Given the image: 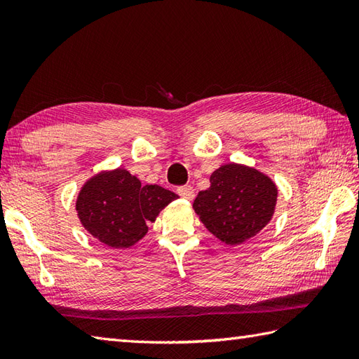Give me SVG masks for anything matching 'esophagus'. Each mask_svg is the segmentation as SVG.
<instances>
[{
	"label": "esophagus",
	"instance_id": "esophagus-1",
	"mask_svg": "<svg viewBox=\"0 0 359 359\" xmlns=\"http://www.w3.org/2000/svg\"><path fill=\"white\" fill-rule=\"evenodd\" d=\"M177 193H179L180 198L185 199V201H191L194 198V189H193V187H189V185L177 188Z\"/></svg>",
	"mask_w": 359,
	"mask_h": 359
}]
</instances>
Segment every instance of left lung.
<instances>
[{
    "label": "left lung",
    "instance_id": "obj_1",
    "mask_svg": "<svg viewBox=\"0 0 359 359\" xmlns=\"http://www.w3.org/2000/svg\"><path fill=\"white\" fill-rule=\"evenodd\" d=\"M278 188L254 166L227 163L210 175V187L193 202L203 226L227 245H240L259 233L273 217Z\"/></svg>",
    "mask_w": 359,
    "mask_h": 359
}]
</instances>
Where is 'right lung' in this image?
I'll list each match as a JSON object with an SVG mask.
<instances>
[{
	"label": "right lung",
	"mask_w": 359,
	"mask_h": 359,
	"mask_svg": "<svg viewBox=\"0 0 359 359\" xmlns=\"http://www.w3.org/2000/svg\"><path fill=\"white\" fill-rule=\"evenodd\" d=\"M179 196L158 185H142L124 168L91 175L77 193V217L88 233L114 249H128L143 240L147 224L156 222Z\"/></svg>",
	"instance_id": "right-lung-1"
}]
</instances>
